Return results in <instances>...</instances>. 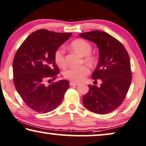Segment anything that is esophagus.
Here are the masks:
<instances>
[{
	"mask_svg": "<svg viewBox=\"0 0 146 146\" xmlns=\"http://www.w3.org/2000/svg\"><path fill=\"white\" fill-rule=\"evenodd\" d=\"M69 84H70V85H71V86H77V85H79V83H75V82H70Z\"/></svg>",
	"mask_w": 146,
	"mask_h": 146,
	"instance_id": "obj_1",
	"label": "esophagus"
}]
</instances>
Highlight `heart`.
Listing matches in <instances>:
<instances>
[{
	"instance_id": "1",
	"label": "heart",
	"mask_w": 146,
	"mask_h": 146,
	"mask_svg": "<svg viewBox=\"0 0 146 146\" xmlns=\"http://www.w3.org/2000/svg\"><path fill=\"white\" fill-rule=\"evenodd\" d=\"M70 48L73 51L76 52L82 57H84L83 61L87 65L93 66L96 63V58L95 56L91 55V52L92 50L91 44L87 40L77 38L72 41L70 44ZM54 59L57 65L59 67L64 68L66 66V61L65 57V51L62 48H59L55 50L54 54ZM89 69L87 66H81L79 67L69 68L64 71L63 75L65 79L73 82L79 83L82 81L85 77L89 74Z\"/></svg>"
}]
</instances>
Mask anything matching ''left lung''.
Returning a JSON list of instances; mask_svg holds the SVG:
<instances>
[{
	"label": "left lung",
	"mask_w": 146,
	"mask_h": 146,
	"mask_svg": "<svg viewBox=\"0 0 146 146\" xmlns=\"http://www.w3.org/2000/svg\"><path fill=\"white\" fill-rule=\"evenodd\" d=\"M79 36L98 47L99 62L91 77L102 81L100 87L89 85L88 93L83 98V105L96 113H108L122 104L131 85L129 55L119 40L104 31H90Z\"/></svg>",
	"instance_id": "1"
}]
</instances>
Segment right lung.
Wrapping results in <instances>:
<instances>
[{
    "instance_id": "obj_1",
    "label": "right lung",
    "mask_w": 146,
    "mask_h": 146,
    "mask_svg": "<svg viewBox=\"0 0 146 146\" xmlns=\"http://www.w3.org/2000/svg\"><path fill=\"white\" fill-rule=\"evenodd\" d=\"M72 35L40 29L24 40L13 60V81L17 92L29 108L38 113L55 110L63 100L69 82L63 79L46 85V80L56 79L55 50Z\"/></svg>"
}]
</instances>
